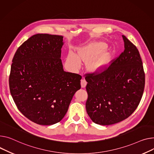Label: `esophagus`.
<instances>
[{
  "label": "esophagus",
  "instance_id": "esophagus-1",
  "mask_svg": "<svg viewBox=\"0 0 154 154\" xmlns=\"http://www.w3.org/2000/svg\"><path fill=\"white\" fill-rule=\"evenodd\" d=\"M80 84H81V87H82V88H84V87H86L87 82V81L84 79H82L81 80Z\"/></svg>",
  "mask_w": 154,
  "mask_h": 154
}]
</instances>
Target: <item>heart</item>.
I'll return each mask as SVG.
<instances>
[{"label":"heart","instance_id":"obj_1","mask_svg":"<svg viewBox=\"0 0 154 154\" xmlns=\"http://www.w3.org/2000/svg\"><path fill=\"white\" fill-rule=\"evenodd\" d=\"M107 47V45L103 42L91 43L80 48L77 55L72 52H70L67 56V61L74 70L79 69L81 65V60L84 62L88 61L87 67L89 71L92 72L98 71L109 63L110 59L109 53H104L99 56L97 55L105 51Z\"/></svg>","mask_w":154,"mask_h":154}]
</instances>
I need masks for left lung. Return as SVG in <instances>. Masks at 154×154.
I'll return each instance as SVG.
<instances>
[{
  "label": "left lung",
  "mask_w": 154,
  "mask_h": 154,
  "mask_svg": "<svg viewBox=\"0 0 154 154\" xmlns=\"http://www.w3.org/2000/svg\"><path fill=\"white\" fill-rule=\"evenodd\" d=\"M125 50L103 72L88 74L86 110L100 125H113L128 118L138 106L145 86L139 52L124 35Z\"/></svg>",
  "instance_id": "left-lung-1"
}]
</instances>
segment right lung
Wrapping results in <instances>:
<instances>
[{"instance_id":"right-lung-1","label":"right lung","mask_w":154,"mask_h":154,"mask_svg":"<svg viewBox=\"0 0 154 154\" xmlns=\"http://www.w3.org/2000/svg\"><path fill=\"white\" fill-rule=\"evenodd\" d=\"M63 36L36 34L17 50L9 76L10 94L18 109L40 125L64 117L82 77L63 69Z\"/></svg>"}]
</instances>
